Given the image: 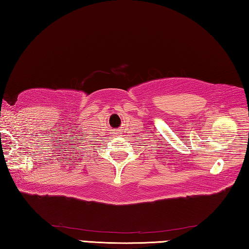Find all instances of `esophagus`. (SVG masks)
I'll use <instances>...</instances> for the list:
<instances>
[{
	"label": "esophagus",
	"mask_w": 249,
	"mask_h": 249,
	"mask_svg": "<svg viewBox=\"0 0 249 249\" xmlns=\"http://www.w3.org/2000/svg\"><path fill=\"white\" fill-rule=\"evenodd\" d=\"M116 134H120V130H117V132H116Z\"/></svg>",
	"instance_id": "34e87169"
}]
</instances>
